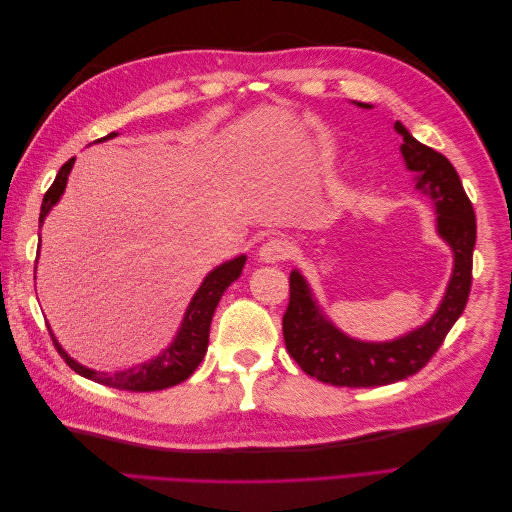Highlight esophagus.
Here are the masks:
<instances>
[{
	"label": "esophagus",
	"instance_id": "esophagus-1",
	"mask_svg": "<svg viewBox=\"0 0 512 512\" xmlns=\"http://www.w3.org/2000/svg\"><path fill=\"white\" fill-rule=\"evenodd\" d=\"M258 256L262 262H284L290 258V243L282 237H271L260 247Z\"/></svg>",
	"mask_w": 512,
	"mask_h": 512
}]
</instances>
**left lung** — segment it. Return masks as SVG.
I'll return each mask as SVG.
<instances>
[{
	"label": "left lung",
	"mask_w": 512,
	"mask_h": 512,
	"mask_svg": "<svg viewBox=\"0 0 512 512\" xmlns=\"http://www.w3.org/2000/svg\"><path fill=\"white\" fill-rule=\"evenodd\" d=\"M395 130L404 136L401 153L408 168L418 173L416 188L436 205L438 232L453 247L455 271L436 316L425 327L391 344L354 342L333 329V324L320 316L303 277L292 271L290 299L282 320L286 350L305 374L333 386L367 389L414 376L438 352L470 297L476 243V215L470 198L455 166L440 151L418 143L399 121H395Z\"/></svg>",
	"instance_id": "1"
}]
</instances>
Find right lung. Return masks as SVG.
Listing matches in <instances>:
<instances>
[{
	"mask_svg": "<svg viewBox=\"0 0 512 512\" xmlns=\"http://www.w3.org/2000/svg\"><path fill=\"white\" fill-rule=\"evenodd\" d=\"M113 136H117V134L115 132L106 134V136L98 138L96 143L108 141V138H113ZM72 164H74V158H70L64 166H61L55 181L51 183V188L46 190V194L42 198V209H40V224L46 218V213H49L51 207L57 203L59 196L64 194ZM243 265H245V256H239L235 260L226 262V265L218 267L215 271H211L205 277L203 286L198 288V292L194 294V299L188 307V314H185V318H183L181 331L175 339V344L168 350H164V354H160L158 359H153L151 363H143L138 367L126 369V371H117V374H102V371L87 369L76 361H72L70 356L59 348L53 333L49 331L53 344H55L57 352L61 354V359H64L68 363V367L74 369L76 374H81L83 378H89L94 382H100L104 386H111V389L136 391V393L168 389V386H175V384L183 382L185 378H190L194 374V369L200 365V361H203V356L209 346V327H211V318H213L215 307H218L224 290L241 275Z\"/></svg>",
	"mask_w": 512,
	"mask_h": 512,
	"instance_id": "right-lung-1",
	"label": "right lung"
}]
</instances>
